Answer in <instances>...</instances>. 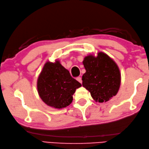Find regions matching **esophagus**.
<instances>
[{"instance_id": "esophagus-1", "label": "esophagus", "mask_w": 149, "mask_h": 149, "mask_svg": "<svg viewBox=\"0 0 149 149\" xmlns=\"http://www.w3.org/2000/svg\"><path fill=\"white\" fill-rule=\"evenodd\" d=\"M76 80H77L78 81V82H79L80 83H82V82H83L82 79H81V77H78V78H76Z\"/></svg>"}]
</instances>
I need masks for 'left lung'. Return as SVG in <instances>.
I'll return each instance as SVG.
<instances>
[{"label":"left lung","instance_id":"8db88e82","mask_svg":"<svg viewBox=\"0 0 149 149\" xmlns=\"http://www.w3.org/2000/svg\"><path fill=\"white\" fill-rule=\"evenodd\" d=\"M86 73L83 75V86L91 93L96 102L109 101L118 93L121 82L119 67L107 54L98 52L96 56L89 55L83 61Z\"/></svg>","mask_w":149,"mask_h":149}]
</instances>
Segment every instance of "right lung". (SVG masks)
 Returning a JSON list of instances; mask_svg holds the SVG:
<instances>
[{"label": "right lung", "instance_id": "right-lung-1", "mask_svg": "<svg viewBox=\"0 0 149 149\" xmlns=\"http://www.w3.org/2000/svg\"><path fill=\"white\" fill-rule=\"evenodd\" d=\"M37 84L42 100L47 106L58 109L69 106L76 89L81 86L58 60L45 63Z\"/></svg>", "mask_w": 149, "mask_h": 149}]
</instances>
